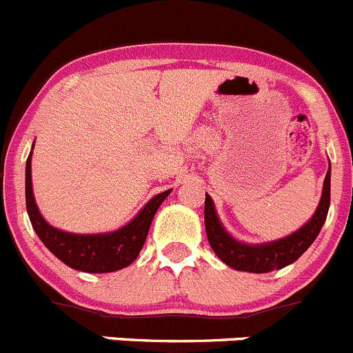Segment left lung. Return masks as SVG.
I'll return each instance as SVG.
<instances>
[{
  "label": "left lung",
  "instance_id": "obj_1",
  "mask_svg": "<svg viewBox=\"0 0 353 353\" xmlns=\"http://www.w3.org/2000/svg\"><path fill=\"white\" fill-rule=\"evenodd\" d=\"M329 203H331V163L325 174L322 196L315 209L314 216L296 232L284 239L272 240L263 243H247L236 240L228 230L223 226L221 219L216 212V205L210 195L205 193V232L212 251L217 258L232 266L233 270L249 273H268L281 270L294 263L308 247L314 243L327 217Z\"/></svg>",
  "mask_w": 353,
  "mask_h": 353
}]
</instances>
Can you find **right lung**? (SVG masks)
<instances>
[{
  "instance_id": "right-lung-1",
  "label": "right lung",
  "mask_w": 353,
  "mask_h": 353,
  "mask_svg": "<svg viewBox=\"0 0 353 353\" xmlns=\"http://www.w3.org/2000/svg\"><path fill=\"white\" fill-rule=\"evenodd\" d=\"M34 148V144H32ZM31 157L29 153L26 161V207H28L29 219L48 251L61 259L69 268L87 273H110L125 268L139 256L151 221L161 202L170 195L172 190L158 193L150 200L127 225L113 232L104 233H71L52 226L41 216L32 195L31 179Z\"/></svg>"
}]
</instances>
